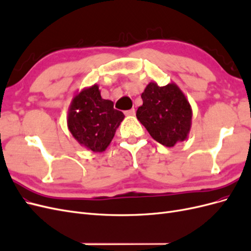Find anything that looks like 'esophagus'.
Returning a JSON list of instances; mask_svg holds the SVG:
<instances>
[{
  "label": "esophagus",
  "instance_id": "obj_1",
  "mask_svg": "<svg viewBox=\"0 0 251 251\" xmlns=\"http://www.w3.org/2000/svg\"><path fill=\"white\" fill-rule=\"evenodd\" d=\"M125 114L126 116H134L135 114H136V111H135V109H131V110H127V111H126L125 112Z\"/></svg>",
  "mask_w": 251,
  "mask_h": 251
}]
</instances>
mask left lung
Wrapping results in <instances>:
<instances>
[{
  "mask_svg": "<svg viewBox=\"0 0 251 251\" xmlns=\"http://www.w3.org/2000/svg\"><path fill=\"white\" fill-rule=\"evenodd\" d=\"M141 98L143 103L136 116L157 142L172 148L187 138L193 112L177 85L159 87L156 82H150Z\"/></svg>",
  "mask_w": 251,
  "mask_h": 251,
  "instance_id": "left-lung-1",
  "label": "left lung"
}]
</instances>
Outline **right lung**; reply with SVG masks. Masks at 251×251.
Wrapping results in <instances>:
<instances>
[{"mask_svg":"<svg viewBox=\"0 0 251 251\" xmlns=\"http://www.w3.org/2000/svg\"><path fill=\"white\" fill-rule=\"evenodd\" d=\"M125 115L103 100L98 86L83 89L73 98L68 113V127L80 146L93 151L108 148Z\"/></svg>","mask_w":251,"mask_h":251,"instance_id":"add662e5","label":"right lung"}]
</instances>
